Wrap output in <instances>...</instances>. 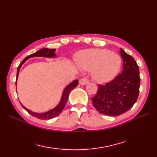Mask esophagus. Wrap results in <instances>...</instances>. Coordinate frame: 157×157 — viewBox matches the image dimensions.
I'll use <instances>...</instances> for the list:
<instances>
[{
	"label": "esophagus",
	"mask_w": 157,
	"mask_h": 157,
	"mask_svg": "<svg viewBox=\"0 0 157 157\" xmlns=\"http://www.w3.org/2000/svg\"><path fill=\"white\" fill-rule=\"evenodd\" d=\"M88 82V79L86 78H82L79 80V83L81 85H85Z\"/></svg>",
	"instance_id": "obj_1"
}]
</instances>
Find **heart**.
<instances>
[{
	"mask_svg": "<svg viewBox=\"0 0 157 157\" xmlns=\"http://www.w3.org/2000/svg\"><path fill=\"white\" fill-rule=\"evenodd\" d=\"M77 63L84 71H92V77L99 83H105L117 75L121 65V57L104 49L84 50L78 54Z\"/></svg>",
	"mask_w": 157,
	"mask_h": 157,
	"instance_id": "obj_1",
	"label": "heart"
}]
</instances>
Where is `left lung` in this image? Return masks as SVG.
<instances>
[{"label":"left lung","instance_id":"left-lung-1","mask_svg":"<svg viewBox=\"0 0 157 157\" xmlns=\"http://www.w3.org/2000/svg\"><path fill=\"white\" fill-rule=\"evenodd\" d=\"M123 70L115 79L99 85L96 95L92 98L93 105L101 114L118 116L128 111L136 102L139 95V67L133 57L121 48Z\"/></svg>","mask_w":157,"mask_h":157}]
</instances>
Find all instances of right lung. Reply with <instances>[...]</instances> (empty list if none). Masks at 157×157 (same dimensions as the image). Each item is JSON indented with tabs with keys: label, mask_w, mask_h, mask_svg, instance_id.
<instances>
[{
	"label": "right lung",
	"mask_w": 157,
	"mask_h": 157,
	"mask_svg": "<svg viewBox=\"0 0 157 157\" xmlns=\"http://www.w3.org/2000/svg\"><path fill=\"white\" fill-rule=\"evenodd\" d=\"M56 49H48V48H42L40 50L36 52L35 53L32 54L29 56H28L27 57L23 59L21 63L20 64V65L18 66L17 69V75H16V86H17V80L18 78V75H19V72H20V69L21 67V65L24 63L25 61L31 58H34V57H45V58H55L56 56ZM78 84V80H75L73 82H71L69 84H68L67 86L65 87L64 89L63 94H62V96H61V100L59 103L58 104L56 107L54 109H51V110L47 111L46 113H35L33 111H30L29 109H27L23 106L22 104L21 103V106L23 107V109H25V111H27L28 113H29L30 115L32 116L35 117L37 118H39V119L42 120H48V119H52L57 116H58L59 114L62 112L63 110V109L65 108V106L66 105V103H67V98L69 95V93L71 92L73 88H76L77 86V85Z\"/></svg>",
	"instance_id": "right-lung-1"
}]
</instances>
